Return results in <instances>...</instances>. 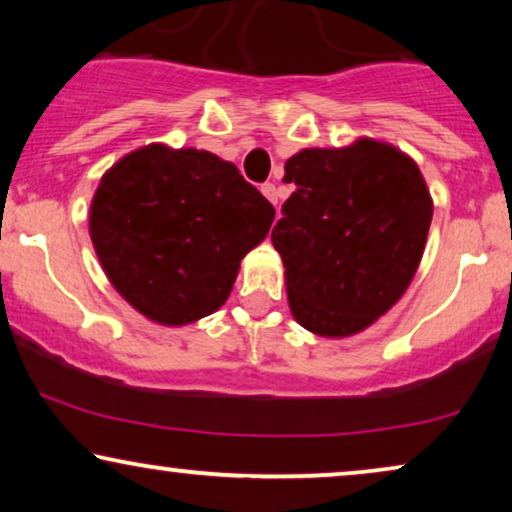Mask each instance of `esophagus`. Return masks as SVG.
Instances as JSON below:
<instances>
[{"label":"esophagus","instance_id":"1","mask_svg":"<svg viewBox=\"0 0 512 512\" xmlns=\"http://www.w3.org/2000/svg\"><path fill=\"white\" fill-rule=\"evenodd\" d=\"M261 193L272 202V205H277V188H275V184H272V181H265V184L261 186Z\"/></svg>","mask_w":512,"mask_h":512}]
</instances>
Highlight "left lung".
Segmentation results:
<instances>
[{
    "instance_id": "1",
    "label": "left lung",
    "mask_w": 512,
    "mask_h": 512,
    "mask_svg": "<svg viewBox=\"0 0 512 512\" xmlns=\"http://www.w3.org/2000/svg\"><path fill=\"white\" fill-rule=\"evenodd\" d=\"M296 191L272 228L293 317L328 338L359 333L403 296L422 261L433 205L419 167L359 139L286 160Z\"/></svg>"
}]
</instances>
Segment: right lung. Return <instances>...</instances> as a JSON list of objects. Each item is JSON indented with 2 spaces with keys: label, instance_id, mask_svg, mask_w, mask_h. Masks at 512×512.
Returning <instances> with one entry per match:
<instances>
[{
  "label": "right lung",
  "instance_id": "obj_1",
  "mask_svg": "<svg viewBox=\"0 0 512 512\" xmlns=\"http://www.w3.org/2000/svg\"><path fill=\"white\" fill-rule=\"evenodd\" d=\"M275 207L209 151L144 146L104 174L90 237L116 291L158 324L219 310Z\"/></svg>",
  "mask_w": 512,
  "mask_h": 512
}]
</instances>
